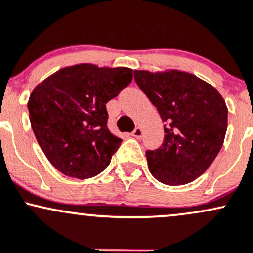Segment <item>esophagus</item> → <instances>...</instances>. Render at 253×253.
Listing matches in <instances>:
<instances>
[{"label":"esophagus","instance_id":"34e87169","mask_svg":"<svg viewBox=\"0 0 253 253\" xmlns=\"http://www.w3.org/2000/svg\"><path fill=\"white\" fill-rule=\"evenodd\" d=\"M132 136L136 138H141L143 136V130H142L141 126H137L136 129L132 131Z\"/></svg>","mask_w":253,"mask_h":253}]
</instances>
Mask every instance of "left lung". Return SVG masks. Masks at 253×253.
I'll list each match as a JSON object with an SVG mask.
<instances>
[{
    "label": "left lung",
    "mask_w": 253,
    "mask_h": 253,
    "mask_svg": "<svg viewBox=\"0 0 253 253\" xmlns=\"http://www.w3.org/2000/svg\"><path fill=\"white\" fill-rule=\"evenodd\" d=\"M137 86L163 119L164 143L146 153L148 169L166 185L197 179L217 157L227 131V109L216 88L177 69L135 70Z\"/></svg>",
    "instance_id": "8db88e82"
}]
</instances>
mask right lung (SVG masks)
Masks as SVG:
<instances>
[{"instance_id":"1","label":"right lung","mask_w":253,"mask_h":253,"mask_svg":"<svg viewBox=\"0 0 253 253\" xmlns=\"http://www.w3.org/2000/svg\"><path fill=\"white\" fill-rule=\"evenodd\" d=\"M132 80L126 67H64L31 93L32 130L45 157L64 175L87 179L109 166L122 140L107 127L106 103Z\"/></svg>"}]
</instances>
